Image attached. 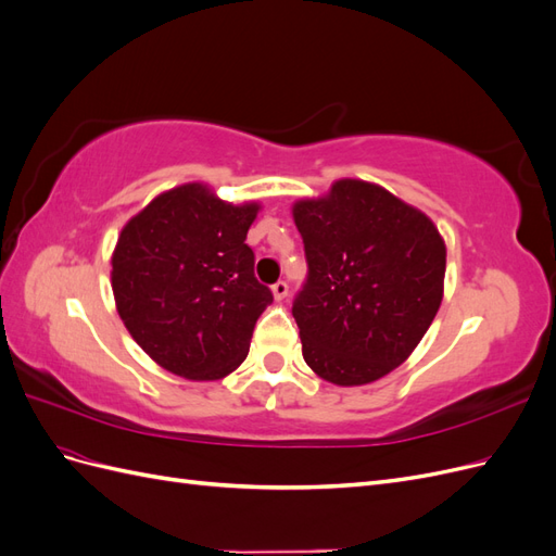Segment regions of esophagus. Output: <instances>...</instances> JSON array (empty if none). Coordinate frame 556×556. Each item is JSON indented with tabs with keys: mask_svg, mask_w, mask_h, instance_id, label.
I'll return each instance as SVG.
<instances>
[{
	"mask_svg": "<svg viewBox=\"0 0 556 556\" xmlns=\"http://www.w3.org/2000/svg\"><path fill=\"white\" fill-rule=\"evenodd\" d=\"M274 296L280 301V299H285V296H288V292H290V285L288 282H285V280H278L276 285H274Z\"/></svg>",
	"mask_w": 556,
	"mask_h": 556,
	"instance_id": "1",
	"label": "esophagus"
}]
</instances>
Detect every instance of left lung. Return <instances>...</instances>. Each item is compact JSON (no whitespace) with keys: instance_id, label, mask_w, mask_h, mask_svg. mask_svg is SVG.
Returning <instances> with one entry per match:
<instances>
[{"instance_id":"1","label":"left lung","mask_w":556,"mask_h":556,"mask_svg":"<svg viewBox=\"0 0 556 556\" xmlns=\"http://www.w3.org/2000/svg\"><path fill=\"white\" fill-rule=\"evenodd\" d=\"M292 215L308 262L292 304L306 364L341 387L394 371L441 308L439 229L380 185L355 178L296 201Z\"/></svg>"}]
</instances>
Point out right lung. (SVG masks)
Returning <instances> with one entry per match:
<instances>
[{"label": "right lung", "mask_w": 556, "mask_h": 556, "mask_svg": "<svg viewBox=\"0 0 556 556\" xmlns=\"http://www.w3.org/2000/svg\"><path fill=\"white\" fill-rule=\"evenodd\" d=\"M260 204L217 199L206 185L162 192L123 227L111 288L131 339L166 371L220 380L239 368L271 290L245 243Z\"/></svg>", "instance_id": "add662e5"}]
</instances>
